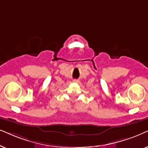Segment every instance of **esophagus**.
Returning <instances> with one entry per match:
<instances>
[{
    "label": "esophagus",
    "instance_id": "1",
    "mask_svg": "<svg viewBox=\"0 0 148 148\" xmlns=\"http://www.w3.org/2000/svg\"><path fill=\"white\" fill-rule=\"evenodd\" d=\"M73 82H74V83H79L80 81L77 79H74V80H73Z\"/></svg>",
    "mask_w": 148,
    "mask_h": 148
}]
</instances>
